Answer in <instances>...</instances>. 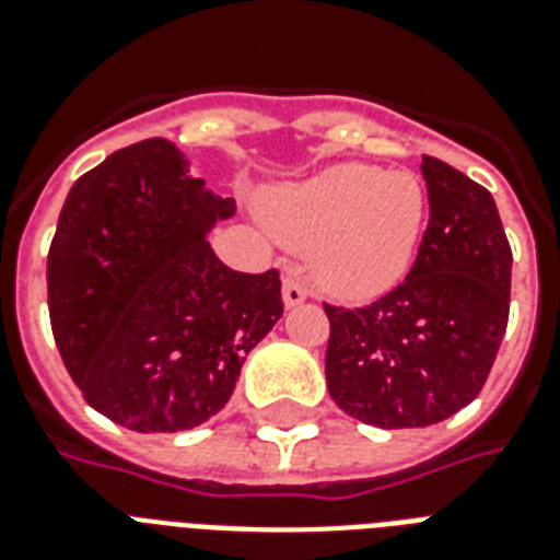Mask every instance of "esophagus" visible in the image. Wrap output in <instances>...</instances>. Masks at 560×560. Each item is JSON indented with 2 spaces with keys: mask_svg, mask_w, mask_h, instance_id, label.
<instances>
[{
  "mask_svg": "<svg viewBox=\"0 0 560 560\" xmlns=\"http://www.w3.org/2000/svg\"><path fill=\"white\" fill-rule=\"evenodd\" d=\"M283 301H285V306H298L306 301L304 280H301L298 275H292V271H289L283 280Z\"/></svg>",
  "mask_w": 560,
  "mask_h": 560,
  "instance_id": "esophagus-1",
  "label": "esophagus"
}]
</instances>
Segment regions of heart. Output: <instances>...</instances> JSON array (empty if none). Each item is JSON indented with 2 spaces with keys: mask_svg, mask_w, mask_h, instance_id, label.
<instances>
[{
  "mask_svg": "<svg viewBox=\"0 0 560 560\" xmlns=\"http://www.w3.org/2000/svg\"><path fill=\"white\" fill-rule=\"evenodd\" d=\"M289 247H313V275L339 298H375L407 275L428 212L422 179L377 165H334L268 200Z\"/></svg>",
  "mask_w": 560,
  "mask_h": 560,
  "instance_id": "b5f03b06",
  "label": "heart"
}]
</instances>
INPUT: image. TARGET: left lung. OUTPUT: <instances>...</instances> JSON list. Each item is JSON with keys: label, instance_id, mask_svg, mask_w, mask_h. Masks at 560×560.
Segmentation results:
<instances>
[{"label": "left lung", "instance_id": "1", "mask_svg": "<svg viewBox=\"0 0 560 560\" xmlns=\"http://www.w3.org/2000/svg\"><path fill=\"white\" fill-rule=\"evenodd\" d=\"M431 218L410 271L363 306L327 304L325 372L339 410L424 428L485 389L511 313V245L493 195L422 155Z\"/></svg>", "mask_w": 560, "mask_h": 560}]
</instances>
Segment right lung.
I'll use <instances>...</instances> for the list:
<instances>
[{
	"instance_id": "1",
	"label": "right lung",
	"mask_w": 560,
	"mask_h": 560,
	"mask_svg": "<svg viewBox=\"0 0 560 560\" xmlns=\"http://www.w3.org/2000/svg\"><path fill=\"white\" fill-rule=\"evenodd\" d=\"M233 209L165 138L117 150L70 188L46 256L49 322L82 398L112 422L203 424L283 315L277 268L233 271L206 242Z\"/></svg>"
}]
</instances>
